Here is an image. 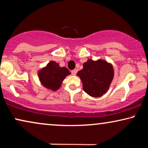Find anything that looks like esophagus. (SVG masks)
Instances as JSON below:
<instances>
[{
    "label": "esophagus",
    "instance_id": "esophagus-1",
    "mask_svg": "<svg viewBox=\"0 0 148 148\" xmlns=\"http://www.w3.org/2000/svg\"><path fill=\"white\" fill-rule=\"evenodd\" d=\"M72 75L75 76L76 74V70H72Z\"/></svg>",
    "mask_w": 148,
    "mask_h": 148
}]
</instances>
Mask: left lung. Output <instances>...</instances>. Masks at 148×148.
<instances>
[{"label": "left lung", "mask_w": 148, "mask_h": 148, "mask_svg": "<svg viewBox=\"0 0 148 148\" xmlns=\"http://www.w3.org/2000/svg\"><path fill=\"white\" fill-rule=\"evenodd\" d=\"M83 83V90L88 95L99 98L107 92L114 77L113 65L103 59L88 60L83 68L77 72Z\"/></svg>", "instance_id": "obj_1"}]
</instances>
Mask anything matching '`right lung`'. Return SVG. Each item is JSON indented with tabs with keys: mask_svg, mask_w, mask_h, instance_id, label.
<instances>
[{
	"mask_svg": "<svg viewBox=\"0 0 148 148\" xmlns=\"http://www.w3.org/2000/svg\"><path fill=\"white\" fill-rule=\"evenodd\" d=\"M71 72L65 67H60L54 61H50L46 66L38 70L37 75L41 84L45 88L53 91L61 87L63 80Z\"/></svg>",
	"mask_w": 148,
	"mask_h": 148,
	"instance_id": "obj_1",
	"label": "right lung"
}]
</instances>
